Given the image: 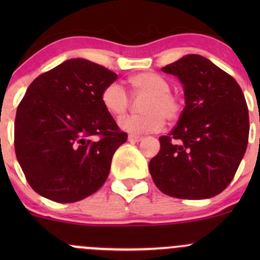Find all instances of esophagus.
<instances>
[{
    "label": "esophagus",
    "mask_w": 260,
    "mask_h": 260,
    "mask_svg": "<svg viewBox=\"0 0 260 260\" xmlns=\"http://www.w3.org/2000/svg\"><path fill=\"white\" fill-rule=\"evenodd\" d=\"M143 137H141V136H136V135H129L128 136V141L129 142H140V141H142Z\"/></svg>",
    "instance_id": "esophagus-1"
}]
</instances>
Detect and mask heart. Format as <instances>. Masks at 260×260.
Returning a JSON list of instances; mask_svg holds the SVG:
<instances>
[{
  "label": "heart",
  "instance_id": "heart-1",
  "mask_svg": "<svg viewBox=\"0 0 260 260\" xmlns=\"http://www.w3.org/2000/svg\"><path fill=\"white\" fill-rule=\"evenodd\" d=\"M136 93L147 94L148 98L142 109L146 113L125 115L119 119L122 129L132 135L156 132L164 125L165 118L169 122L179 119L183 111V103L176 94L171 93V84L156 73H140L129 79ZM101 102L104 109L112 115H122L129 108L131 99L120 84L111 83L103 89Z\"/></svg>",
  "mask_w": 260,
  "mask_h": 260
}]
</instances>
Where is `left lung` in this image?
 <instances>
[{"instance_id":"left-lung-1","label":"left lung","mask_w":260,"mask_h":260,"mask_svg":"<svg viewBox=\"0 0 260 260\" xmlns=\"http://www.w3.org/2000/svg\"><path fill=\"white\" fill-rule=\"evenodd\" d=\"M180 79L185 108L149 161L153 182L177 199H209L232 182L246 151L248 106L242 88L201 55L190 54L162 68Z\"/></svg>"}]
</instances>
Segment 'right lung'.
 Returning a JSON list of instances; mask_svg holds the SVG:
<instances>
[{
    "label": "right lung",
    "mask_w": 260,
    "mask_h": 260,
    "mask_svg": "<svg viewBox=\"0 0 260 260\" xmlns=\"http://www.w3.org/2000/svg\"><path fill=\"white\" fill-rule=\"evenodd\" d=\"M117 74L85 59H70L39 75L20 102L15 152L34 191L67 204L106 182L112 157L127 141L101 94Z\"/></svg>",
    "instance_id": "right-lung-1"
}]
</instances>
